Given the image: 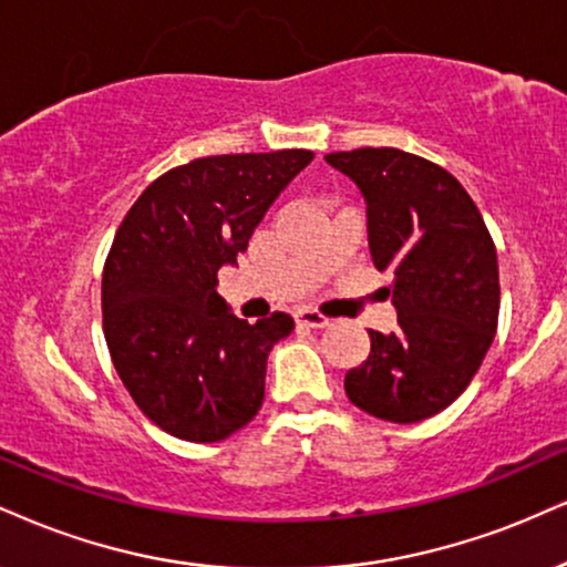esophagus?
<instances>
[{"instance_id":"34e87169","label":"esophagus","mask_w":567,"mask_h":567,"mask_svg":"<svg viewBox=\"0 0 567 567\" xmlns=\"http://www.w3.org/2000/svg\"><path fill=\"white\" fill-rule=\"evenodd\" d=\"M295 318H297V323L305 328H326L328 323H331V320H328L323 312H318V310H299Z\"/></svg>"}]
</instances>
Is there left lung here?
I'll use <instances>...</instances> for the list:
<instances>
[{"instance_id": "1", "label": "left lung", "mask_w": 567, "mask_h": 567, "mask_svg": "<svg viewBox=\"0 0 567 567\" xmlns=\"http://www.w3.org/2000/svg\"><path fill=\"white\" fill-rule=\"evenodd\" d=\"M326 163L368 202L373 265L391 272L396 331H370V354L344 379L349 402L417 423L457 400L499 320L497 249L476 202L431 159L394 146L331 152Z\"/></svg>"}]
</instances>
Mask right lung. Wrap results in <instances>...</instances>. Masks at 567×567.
<instances>
[{
  "label": "right lung",
  "instance_id": "obj_1",
  "mask_svg": "<svg viewBox=\"0 0 567 567\" xmlns=\"http://www.w3.org/2000/svg\"><path fill=\"white\" fill-rule=\"evenodd\" d=\"M310 150L215 155L152 181L125 213L102 272L110 358L136 408L171 436L213 444L265 400V365L295 328L286 312L247 323L215 291Z\"/></svg>",
  "mask_w": 567,
  "mask_h": 567
}]
</instances>
